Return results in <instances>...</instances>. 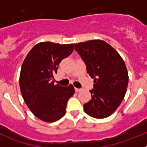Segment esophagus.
Here are the masks:
<instances>
[{"label": "esophagus", "instance_id": "obj_1", "mask_svg": "<svg viewBox=\"0 0 147 147\" xmlns=\"http://www.w3.org/2000/svg\"><path fill=\"white\" fill-rule=\"evenodd\" d=\"M81 90H82L81 88H75V91L77 92V93H78V92L81 91Z\"/></svg>", "mask_w": 147, "mask_h": 147}]
</instances>
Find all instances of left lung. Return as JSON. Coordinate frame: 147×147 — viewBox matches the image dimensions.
I'll list each match as a JSON object with an SVG mask.
<instances>
[{"label": "left lung", "mask_w": 147, "mask_h": 147, "mask_svg": "<svg viewBox=\"0 0 147 147\" xmlns=\"http://www.w3.org/2000/svg\"><path fill=\"white\" fill-rule=\"evenodd\" d=\"M75 50L94 79L91 99L84 105L88 115L105 119L115 112L123 101L128 85V72L119 53L103 40H93L74 44Z\"/></svg>", "instance_id": "left-lung-1"}]
</instances>
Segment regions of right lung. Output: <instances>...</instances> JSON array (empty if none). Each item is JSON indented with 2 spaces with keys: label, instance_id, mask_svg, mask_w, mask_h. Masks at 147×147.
Wrapping results in <instances>:
<instances>
[{
  "label": "right lung",
  "instance_id": "add662e5",
  "mask_svg": "<svg viewBox=\"0 0 147 147\" xmlns=\"http://www.w3.org/2000/svg\"><path fill=\"white\" fill-rule=\"evenodd\" d=\"M74 51V44L44 42L35 45L22 65L20 92L32 113L40 120L54 122L65 114L67 102L75 93L72 85H54L58 65Z\"/></svg>",
  "mask_w": 147,
  "mask_h": 147
}]
</instances>
